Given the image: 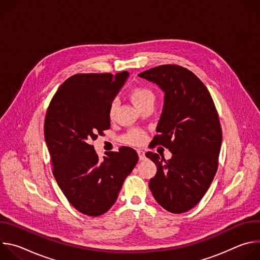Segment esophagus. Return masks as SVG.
Returning <instances> with one entry per match:
<instances>
[{
  "label": "esophagus",
  "instance_id": "34e87169",
  "mask_svg": "<svg viewBox=\"0 0 260 260\" xmlns=\"http://www.w3.org/2000/svg\"><path fill=\"white\" fill-rule=\"evenodd\" d=\"M137 152H138V155H139L140 160H144V158H145V152L142 151V150H138Z\"/></svg>",
  "mask_w": 260,
  "mask_h": 260
}]
</instances>
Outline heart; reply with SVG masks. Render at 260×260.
<instances>
[{
    "instance_id": "1",
    "label": "heart",
    "mask_w": 260,
    "mask_h": 260,
    "mask_svg": "<svg viewBox=\"0 0 260 260\" xmlns=\"http://www.w3.org/2000/svg\"><path fill=\"white\" fill-rule=\"evenodd\" d=\"M129 99L135 104V106L139 109H142L144 106L148 104H153L155 100V95L153 91L146 86H136L129 91ZM116 102H113L109 109V117L111 119L114 118L115 111H116ZM123 142L131 145H141L145 140V135L143 132L134 129L127 133L123 138Z\"/></svg>"
}]
</instances>
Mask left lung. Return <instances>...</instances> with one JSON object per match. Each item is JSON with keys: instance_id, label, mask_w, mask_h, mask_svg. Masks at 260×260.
<instances>
[{"instance_id": "8db88e82", "label": "left lung", "mask_w": 260, "mask_h": 260, "mask_svg": "<svg viewBox=\"0 0 260 260\" xmlns=\"http://www.w3.org/2000/svg\"><path fill=\"white\" fill-rule=\"evenodd\" d=\"M165 92L162 113L152 142L172 152L166 160L147 152L157 167L149 188L167 211L180 214L196 207L214 179L222 142L217 110L205 84L177 64H164L139 74Z\"/></svg>"}]
</instances>
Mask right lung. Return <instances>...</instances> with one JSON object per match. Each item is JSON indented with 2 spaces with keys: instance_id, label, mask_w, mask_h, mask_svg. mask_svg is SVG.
<instances>
[{
  "instance_id": "right-lung-1",
  "label": "right lung",
  "mask_w": 260,
  "mask_h": 260,
  "mask_svg": "<svg viewBox=\"0 0 260 260\" xmlns=\"http://www.w3.org/2000/svg\"><path fill=\"white\" fill-rule=\"evenodd\" d=\"M127 77L126 71L76 74L58 87L47 109L44 136L53 176L69 203L88 216L114 205L139 159L133 148L120 147L100 160L91 145L110 128V106Z\"/></svg>"
}]
</instances>
